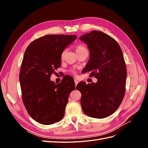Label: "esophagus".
Instances as JSON below:
<instances>
[{
  "instance_id": "1",
  "label": "esophagus",
  "mask_w": 148,
  "mask_h": 148,
  "mask_svg": "<svg viewBox=\"0 0 148 148\" xmlns=\"http://www.w3.org/2000/svg\"><path fill=\"white\" fill-rule=\"evenodd\" d=\"M75 85L76 86H77V85L78 84V80H77V79H75Z\"/></svg>"
}]
</instances>
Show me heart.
I'll list each match as a JSON object with an SVG mask.
<instances>
[{
  "mask_svg": "<svg viewBox=\"0 0 148 148\" xmlns=\"http://www.w3.org/2000/svg\"><path fill=\"white\" fill-rule=\"evenodd\" d=\"M86 50H87V49L84 46L82 45V44H79V45H78L77 47H76V52H77V53H78L79 52H82L83 51H86ZM65 52H66V50H64L63 52H62V54H61L62 59V58H64ZM69 71H70V73L72 75H76V71L75 70H73V69L70 70Z\"/></svg>",
  "mask_w": 148,
  "mask_h": 148,
  "instance_id": "b5f03b06",
  "label": "heart"
}]
</instances>
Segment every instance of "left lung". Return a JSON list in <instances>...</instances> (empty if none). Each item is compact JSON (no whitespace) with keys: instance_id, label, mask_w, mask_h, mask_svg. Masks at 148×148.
<instances>
[{"instance_id":"8db88e82","label":"left lung","mask_w":148,"mask_h":148,"mask_svg":"<svg viewBox=\"0 0 148 148\" xmlns=\"http://www.w3.org/2000/svg\"><path fill=\"white\" fill-rule=\"evenodd\" d=\"M79 39L90 52L84 73L90 71L89 76L97 79L96 83L77 84L82 109L89 117L105 118L115 112L125 96L127 73L122 49L114 38L99 31L93 30Z\"/></svg>"}]
</instances>
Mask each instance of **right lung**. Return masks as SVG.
<instances>
[{
	"instance_id": "obj_1",
	"label": "right lung",
	"mask_w": 148,
	"mask_h": 148,
	"mask_svg": "<svg viewBox=\"0 0 148 148\" xmlns=\"http://www.w3.org/2000/svg\"><path fill=\"white\" fill-rule=\"evenodd\" d=\"M77 38L75 35L49 34L31 42L25 52L19 75L22 101L36 122L51 125L63 119L70 93L75 89L73 79L59 84L50 78L61 65L64 49Z\"/></svg>"
}]
</instances>
